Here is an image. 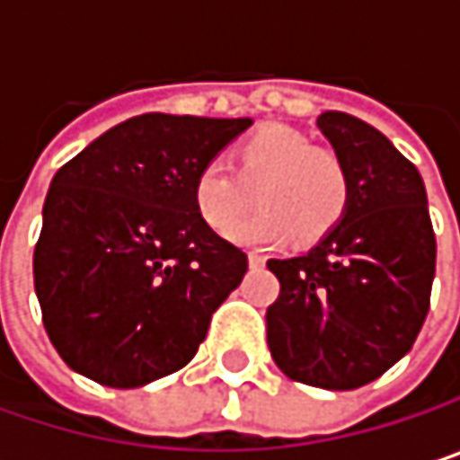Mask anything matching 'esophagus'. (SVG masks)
I'll list each match as a JSON object with an SVG mask.
<instances>
[{
	"mask_svg": "<svg viewBox=\"0 0 460 460\" xmlns=\"http://www.w3.org/2000/svg\"><path fill=\"white\" fill-rule=\"evenodd\" d=\"M247 263H250L252 269H261V266L266 263V258H263L261 252H250V255H247Z\"/></svg>",
	"mask_w": 460,
	"mask_h": 460,
	"instance_id": "obj_1",
	"label": "esophagus"
}]
</instances>
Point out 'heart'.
I'll list each match as a JSON object with an SVG mask.
<instances>
[{"label": "heart", "mask_w": 460, "mask_h": 460, "mask_svg": "<svg viewBox=\"0 0 460 460\" xmlns=\"http://www.w3.org/2000/svg\"><path fill=\"white\" fill-rule=\"evenodd\" d=\"M256 191L261 210L235 223ZM194 208L216 231L231 230L239 244H271L288 234L314 242L332 229L349 205V175L343 162L288 128H266L236 148V172L208 162L194 178Z\"/></svg>", "instance_id": "obj_1"}]
</instances>
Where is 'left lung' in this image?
Returning a JSON list of instances; mask_svg holds the SVG:
<instances>
[{
	"label": "left lung",
	"instance_id": "obj_1",
	"mask_svg": "<svg viewBox=\"0 0 460 460\" xmlns=\"http://www.w3.org/2000/svg\"><path fill=\"white\" fill-rule=\"evenodd\" d=\"M322 136L349 175V205L320 242L271 258L279 298L266 309L277 367L330 392L384 376L415 343L429 312L437 239L420 172L367 122L324 111Z\"/></svg>",
	"mask_w": 460,
	"mask_h": 460
}]
</instances>
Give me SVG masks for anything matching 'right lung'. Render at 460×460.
<instances>
[{"label":"right lung","mask_w":460,"mask_h":460,"mask_svg":"<svg viewBox=\"0 0 460 460\" xmlns=\"http://www.w3.org/2000/svg\"><path fill=\"white\" fill-rule=\"evenodd\" d=\"M250 117L140 114L66 162L47 191L34 288L60 359L111 389L191 362L247 255L194 208V178Z\"/></svg>","instance_id":"right-lung-1"}]
</instances>
